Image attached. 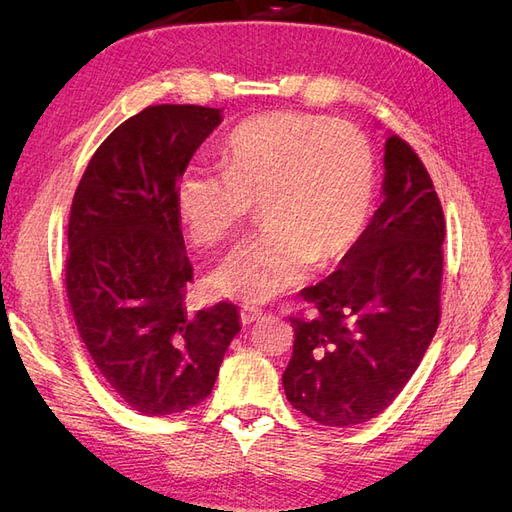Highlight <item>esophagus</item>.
<instances>
[{
	"label": "esophagus",
	"instance_id": "obj_1",
	"mask_svg": "<svg viewBox=\"0 0 512 512\" xmlns=\"http://www.w3.org/2000/svg\"><path fill=\"white\" fill-rule=\"evenodd\" d=\"M260 316H262V312H260L258 307L245 305V307L241 309V322H243V324H252V322H256Z\"/></svg>",
	"mask_w": 512,
	"mask_h": 512
}]
</instances>
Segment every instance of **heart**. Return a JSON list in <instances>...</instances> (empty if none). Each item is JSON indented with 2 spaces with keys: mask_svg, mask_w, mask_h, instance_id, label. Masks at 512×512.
<instances>
[{
  "mask_svg": "<svg viewBox=\"0 0 512 512\" xmlns=\"http://www.w3.org/2000/svg\"><path fill=\"white\" fill-rule=\"evenodd\" d=\"M224 173L190 164L177 207L198 247L235 239L262 207L265 235L239 247L209 275L215 294L265 303L327 267L359 237L374 198L376 162L350 123L309 113H265L243 121L224 143Z\"/></svg>",
  "mask_w": 512,
  "mask_h": 512,
  "instance_id": "1",
  "label": "heart"
}]
</instances>
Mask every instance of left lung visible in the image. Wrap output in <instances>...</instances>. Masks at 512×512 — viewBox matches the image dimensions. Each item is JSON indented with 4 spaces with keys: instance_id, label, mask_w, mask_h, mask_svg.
Instances as JSON below:
<instances>
[{
    "instance_id": "obj_1",
    "label": "left lung",
    "mask_w": 512,
    "mask_h": 512,
    "mask_svg": "<svg viewBox=\"0 0 512 512\" xmlns=\"http://www.w3.org/2000/svg\"><path fill=\"white\" fill-rule=\"evenodd\" d=\"M384 200L327 280L290 316V404L327 427L367 423L408 384L440 324L444 213L425 164L397 134L384 145Z\"/></svg>"
}]
</instances>
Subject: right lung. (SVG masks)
I'll use <instances>...</instances> for the list:
<instances>
[{
  "instance_id": "obj_1",
  "label": "right lung",
  "mask_w": 512,
  "mask_h": 512,
  "mask_svg": "<svg viewBox=\"0 0 512 512\" xmlns=\"http://www.w3.org/2000/svg\"><path fill=\"white\" fill-rule=\"evenodd\" d=\"M220 108L158 104L106 136L72 198L66 294L98 371L132 410L166 416L213 391L237 305L192 314L177 183Z\"/></svg>"
}]
</instances>
